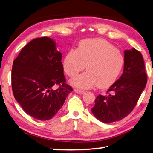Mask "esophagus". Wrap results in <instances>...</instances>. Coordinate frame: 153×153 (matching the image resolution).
<instances>
[{
    "label": "esophagus",
    "mask_w": 153,
    "mask_h": 153,
    "mask_svg": "<svg viewBox=\"0 0 153 153\" xmlns=\"http://www.w3.org/2000/svg\"><path fill=\"white\" fill-rule=\"evenodd\" d=\"M74 91H75V92H76V93H78V94H80V95L83 94V93H84V92H85V91H84L77 89V88H75Z\"/></svg>",
    "instance_id": "34e87169"
}]
</instances>
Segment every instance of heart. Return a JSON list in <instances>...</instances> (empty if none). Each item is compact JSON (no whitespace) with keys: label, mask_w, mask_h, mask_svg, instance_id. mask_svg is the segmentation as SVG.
I'll list each match as a JSON object with an SVG mask.
<instances>
[{"label":"heart","mask_w":153,"mask_h":153,"mask_svg":"<svg viewBox=\"0 0 153 153\" xmlns=\"http://www.w3.org/2000/svg\"><path fill=\"white\" fill-rule=\"evenodd\" d=\"M124 65L122 53L113 45L102 39H87L77 49L68 52L63 60L64 70L75 77L87 65L88 71L71 79L77 88L86 89L97 86L107 88L115 82Z\"/></svg>","instance_id":"b5f03b06"}]
</instances>
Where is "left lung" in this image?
I'll use <instances>...</instances> for the list:
<instances>
[{"label": "left lung", "mask_w": 153, "mask_h": 153, "mask_svg": "<svg viewBox=\"0 0 153 153\" xmlns=\"http://www.w3.org/2000/svg\"><path fill=\"white\" fill-rule=\"evenodd\" d=\"M147 83L142 53L135 48L124 51L123 74L107 91L97 95L91 111L97 120L111 123L128 115L136 106Z\"/></svg>", "instance_id": "left-lung-1"}]
</instances>
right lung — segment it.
<instances>
[{
    "instance_id": "add662e5",
    "label": "right lung",
    "mask_w": 153,
    "mask_h": 153,
    "mask_svg": "<svg viewBox=\"0 0 153 153\" xmlns=\"http://www.w3.org/2000/svg\"><path fill=\"white\" fill-rule=\"evenodd\" d=\"M61 60L55 41L42 37L27 44L13 61V95L25 112L36 120L53 117L73 91L66 83ZM54 85L59 88L54 90Z\"/></svg>"
}]
</instances>
